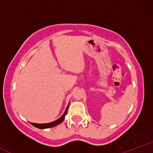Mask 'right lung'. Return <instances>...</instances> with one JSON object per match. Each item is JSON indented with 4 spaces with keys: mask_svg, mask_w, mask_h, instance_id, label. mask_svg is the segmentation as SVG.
Masks as SVG:
<instances>
[{
    "mask_svg": "<svg viewBox=\"0 0 153 153\" xmlns=\"http://www.w3.org/2000/svg\"><path fill=\"white\" fill-rule=\"evenodd\" d=\"M69 104H70V102L68 103V106H67L65 111L64 114L62 115V117H60V118H59L58 119H57V120L54 121V122H50V123H45V124H36V123H32V122H30V124L31 125H33L34 127L38 128V129H47V128H51V127H55V126L58 125V124H60V123H62L63 122V120L65 119V115L67 114V112H68V107H69Z\"/></svg>",
    "mask_w": 153,
    "mask_h": 153,
    "instance_id": "right-lung-1",
    "label": "right lung"
}]
</instances>
